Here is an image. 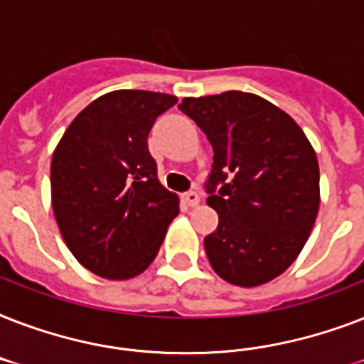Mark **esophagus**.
Listing matches in <instances>:
<instances>
[{
	"instance_id": "1",
	"label": "esophagus",
	"mask_w": 364,
	"mask_h": 364,
	"mask_svg": "<svg viewBox=\"0 0 364 364\" xmlns=\"http://www.w3.org/2000/svg\"><path fill=\"white\" fill-rule=\"evenodd\" d=\"M181 200L185 202L187 205H191V208H194V205L200 204V194L196 193V191H188V193H185L181 196Z\"/></svg>"
}]
</instances>
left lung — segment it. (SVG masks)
Listing matches in <instances>:
<instances>
[{
    "mask_svg": "<svg viewBox=\"0 0 364 364\" xmlns=\"http://www.w3.org/2000/svg\"><path fill=\"white\" fill-rule=\"evenodd\" d=\"M179 109L213 149L205 193L219 225L204 238L211 268L240 287L270 282L293 264L316 223V151L287 113L255 94L185 98Z\"/></svg>",
    "mask_w": 364,
    "mask_h": 364,
    "instance_id": "obj_1",
    "label": "left lung"
}]
</instances>
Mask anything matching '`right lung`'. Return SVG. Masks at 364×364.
Returning a JSON list of instances; mask_svg holds the SVG:
<instances>
[{
    "mask_svg": "<svg viewBox=\"0 0 364 364\" xmlns=\"http://www.w3.org/2000/svg\"><path fill=\"white\" fill-rule=\"evenodd\" d=\"M176 104L147 90L105 94L73 119L54 151V217L73 257L96 276L141 274L179 213L147 145L154 121Z\"/></svg>",
    "mask_w": 364,
    "mask_h": 364,
    "instance_id": "obj_1",
    "label": "right lung"
}]
</instances>
